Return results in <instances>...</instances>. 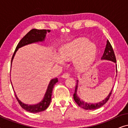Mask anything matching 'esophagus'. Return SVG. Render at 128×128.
Listing matches in <instances>:
<instances>
[{
	"label": "esophagus",
	"instance_id": "1",
	"mask_svg": "<svg viewBox=\"0 0 128 128\" xmlns=\"http://www.w3.org/2000/svg\"><path fill=\"white\" fill-rule=\"evenodd\" d=\"M69 76H70V74H69V73H64V74H62V77L63 78H69Z\"/></svg>",
	"mask_w": 128,
	"mask_h": 128
}]
</instances>
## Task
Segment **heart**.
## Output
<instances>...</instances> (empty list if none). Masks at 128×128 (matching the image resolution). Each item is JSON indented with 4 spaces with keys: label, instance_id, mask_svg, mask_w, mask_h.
Listing matches in <instances>:
<instances>
[{
    "label": "heart",
    "instance_id": "obj_1",
    "mask_svg": "<svg viewBox=\"0 0 128 128\" xmlns=\"http://www.w3.org/2000/svg\"><path fill=\"white\" fill-rule=\"evenodd\" d=\"M80 52L81 53L75 59L74 64L78 69H84L90 65L95 58L97 52L95 45L91 44L88 40L82 38L66 44L60 49V55L65 59L73 58ZM62 58L55 55V60L58 64L64 63Z\"/></svg>",
    "mask_w": 128,
    "mask_h": 128
}]
</instances>
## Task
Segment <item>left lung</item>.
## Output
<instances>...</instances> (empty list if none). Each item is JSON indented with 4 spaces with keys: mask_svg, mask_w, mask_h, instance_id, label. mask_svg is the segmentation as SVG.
I'll use <instances>...</instances> for the list:
<instances>
[{
    "mask_svg": "<svg viewBox=\"0 0 128 128\" xmlns=\"http://www.w3.org/2000/svg\"><path fill=\"white\" fill-rule=\"evenodd\" d=\"M101 59H104V60H109L112 62L116 63V58H115V55L114 52L113 48L112 47V45L109 42L108 40L106 41V47L105 48V50L104 54L101 57ZM116 71L117 73V68L116 65ZM78 80H77V83L76 85V88H75L74 93L73 94V98L78 105L80 107L83 108V109L87 110H96L97 108H100L101 106H102L103 105H104L107 102L108 100H109L110 96H111L113 88H112L111 92H110V94H108V96L106 97V98H105L104 100H102L101 102L96 103V104H90V103H87L86 102L84 101H82L80 100V98L78 96L77 94V91H78Z\"/></svg>",
    "mask_w": 128,
    "mask_h": 128,
    "instance_id": "left-lung-1",
    "label": "left lung"
}]
</instances>
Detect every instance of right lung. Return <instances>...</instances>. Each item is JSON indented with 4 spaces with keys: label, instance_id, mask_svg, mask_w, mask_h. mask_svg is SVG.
<instances>
[{
    "label": "right lung",
    "instance_id": "1",
    "mask_svg": "<svg viewBox=\"0 0 128 128\" xmlns=\"http://www.w3.org/2000/svg\"><path fill=\"white\" fill-rule=\"evenodd\" d=\"M50 30H37V29H32L29 31L22 40L19 42L18 45H17L15 51L14 52L13 56H12L11 64L13 61V58L16 52L18 50V48L24 46V45L30 44L34 43V42H38L40 41H44L46 34L47 32H50ZM58 82V78H53L50 80L48 88H47L46 92H45L44 97L43 98V100L41 102H38V104L35 105H28L22 103V101L19 100L17 98L16 94L15 93V96L16 98L17 101H18L19 104L22 107L26 110L27 111L30 112L32 113H37L40 112L44 111V110L46 109L50 106V104L51 101V96L52 90H53L54 85L57 82ZM12 83V82H11Z\"/></svg>",
    "mask_w": 128,
    "mask_h": 128
}]
</instances>
